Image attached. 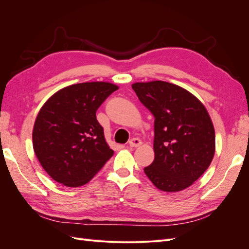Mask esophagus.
Listing matches in <instances>:
<instances>
[{
    "mask_svg": "<svg viewBox=\"0 0 249 249\" xmlns=\"http://www.w3.org/2000/svg\"><path fill=\"white\" fill-rule=\"evenodd\" d=\"M141 140L139 138H132L130 141H129V145L131 147H137L139 145H141Z\"/></svg>",
    "mask_w": 249,
    "mask_h": 249,
    "instance_id": "obj_1",
    "label": "esophagus"
}]
</instances>
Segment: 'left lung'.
<instances>
[{
    "mask_svg": "<svg viewBox=\"0 0 249 249\" xmlns=\"http://www.w3.org/2000/svg\"><path fill=\"white\" fill-rule=\"evenodd\" d=\"M139 101L155 117V160L144 168L158 189L190 187L210 166L215 131L202 103L188 90L164 81L134 83Z\"/></svg>",
    "mask_w": 249,
    "mask_h": 249,
    "instance_id": "left-lung-1",
    "label": "left lung"
}]
</instances>
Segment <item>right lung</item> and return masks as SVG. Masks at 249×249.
Segmentation results:
<instances>
[{
	"label": "right lung",
	"instance_id": "add662e5",
	"mask_svg": "<svg viewBox=\"0 0 249 249\" xmlns=\"http://www.w3.org/2000/svg\"><path fill=\"white\" fill-rule=\"evenodd\" d=\"M117 89L108 82L79 83L60 89L41 107L33 127V148L56 182L85 185L114 154L95 113Z\"/></svg>",
	"mask_w": 249,
	"mask_h": 249
}]
</instances>
